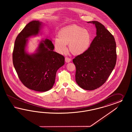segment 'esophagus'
I'll return each instance as SVG.
<instances>
[{
    "label": "esophagus",
    "instance_id": "34e87169",
    "mask_svg": "<svg viewBox=\"0 0 132 132\" xmlns=\"http://www.w3.org/2000/svg\"><path fill=\"white\" fill-rule=\"evenodd\" d=\"M65 62H66L69 63V62H70L71 61V59H70V58H69V57H65Z\"/></svg>",
    "mask_w": 132,
    "mask_h": 132
}]
</instances>
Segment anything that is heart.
<instances>
[{
  "label": "heart",
  "mask_w": 132,
  "mask_h": 132,
  "mask_svg": "<svg viewBox=\"0 0 132 132\" xmlns=\"http://www.w3.org/2000/svg\"><path fill=\"white\" fill-rule=\"evenodd\" d=\"M54 40L56 52L63 54L69 50L75 55H80L87 52L90 47L92 37L87 29L73 24L62 29Z\"/></svg>",
  "instance_id": "b5f03b06"
}]
</instances>
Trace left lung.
I'll use <instances>...</instances> for the list:
<instances>
[{
    "label": "left lung",
    "mask_w": 132,
    "mask_h": 132,
    "mask_svg": "<svg viewBox=\"0 0 132 132\" xmlns=\"http://www.w3.org/2000/svg\"><path fill=\"white\" fill-rule=\"evenodd\" d=\"M95 26L96 36L90 47L72 61L76 67V81L80 88L92 90L105 82L116 65V44L114 37L98 21L88 22Z\"/></svg>",
    "instance_id": "1"
}]
</instances>
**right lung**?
<instances>
[{"instance_id":"right-lung-1","label":"right lung","mask_w":132,"mask_h":132,"mask_svg":"<svg viewBox=\"0 0 132 132\" xmlns=\"http://www.w3.org/2000/svg\"><path fill=\"white\" fill-rule=\"evenodd\" d=\"M39 21L27 24L16 37L12 54L14 67L20 80L27 88L44 92L52 88L57 70L64 63V57L54 51L51 40H40L35 51L26 50L28 39L38 35L43 26Z\"/></svg>"}]
</instances>
